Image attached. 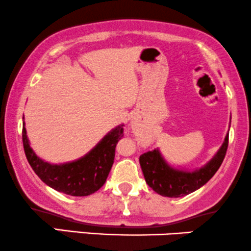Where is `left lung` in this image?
<instances>
[{
  "instance_id": "left-lung-1",
  "label": "left lung",
  "mask_w": 251,
  "mask_h": 251,
  "mask_svg": "<svg viewBox=\"0 0 251 251\" xmlns=\"http://www.w3.org/2000/svg\"><path fill=\"white\" fill-rule=\"evenodd\" d=\"M229 134L217 154L204 167L195 172L176 171L165 162L158 150L149 151L139 158L145 180L153 191L168 198H181L207 183L221 166L228 149Z\"/></svg>"
}]
</instances>
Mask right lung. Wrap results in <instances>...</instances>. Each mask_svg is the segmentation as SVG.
Listing matches in <instances>:
<instances>
[{
	"label": "right lung",
	"mask_w": 251,
	"mask_h": 251,
	"mask_svg": "<svg viewBox=\"0 0 251 251\" xmlns=\"http://www.w3.org/2000/svg\"><path fill=\"white\" fill-rule=\"evenodd\" d=\"M123 137L124 127L120 125L105 135L100 143L81 159L63 165H51L35 154L26 138L24 124L22 128L24 153L35 173L51 188L71 196L93 194L104 185L112 168L116 146Z\"/></svg>",
	"instance_id": "1"
}]
</instances>
